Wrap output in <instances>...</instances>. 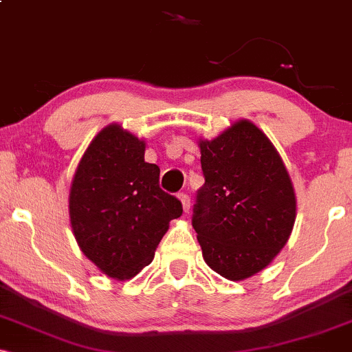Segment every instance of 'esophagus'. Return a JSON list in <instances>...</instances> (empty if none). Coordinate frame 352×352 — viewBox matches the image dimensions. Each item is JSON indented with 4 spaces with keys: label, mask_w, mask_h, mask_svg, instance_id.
I'll return each instance as SVG.
<instances>
[{
    "label": "esophagus",
    "mask_w": 352,
    "mask_h": 352,
    "mask_svg": "<svg viewBox=\"0 0 352 352\" xmlns=\"http://www.w3.org/2000/svg\"><path fill=\"white\" fill-rule=\"evenodd\" d=\"M179 200L182 201V208H184V212L188 213V210H190V197L187 195V193H180Z\"/></svg>",
    "instance_id": "esophagus-1"
}]
</instances>
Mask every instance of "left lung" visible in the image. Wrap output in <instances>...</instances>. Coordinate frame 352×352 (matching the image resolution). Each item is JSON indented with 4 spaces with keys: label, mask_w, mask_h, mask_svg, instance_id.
Wrapping results in <instances>:
<instances>
[{
    "label": "left lung",
    "mask_w": 352,
    "mask_h": 352,
    "mask_svg": "<svg viewBox=\"0 0 352 352\" xmlns=\"http://www.w3.org/2000/svg\"><path fill=\"white\" fill-rule=\"evenodd\" d=\"M205 184L192 225L204 260L232 281L260 273L286 245L296 220L293 182L272 140L246 119L199 140Z\"/></svg>",
    "instance_id": "left-lung-1"
}]
</instances>
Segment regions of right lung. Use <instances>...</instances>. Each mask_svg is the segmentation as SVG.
Masks as SVG:
<instances>
[{
    "instance_id": "obj_1",
    "label": "right lung",
    "mask_w": 352,
    "mask_h": 352,
    "mask_svg": "<svg viewBox=\"0 0 352 352\" xmlns=\"http://www.w3.org/2000/svg\"><path fill=\"white\" fill-rule=\"evenodd\" d=\"M145 140L120 124L104 127L84 152L69 192L71 228L80 252L114 280L153 260L182 204L159 187L160 168L144 160Z\"/></svg>"
}]
</instances>
